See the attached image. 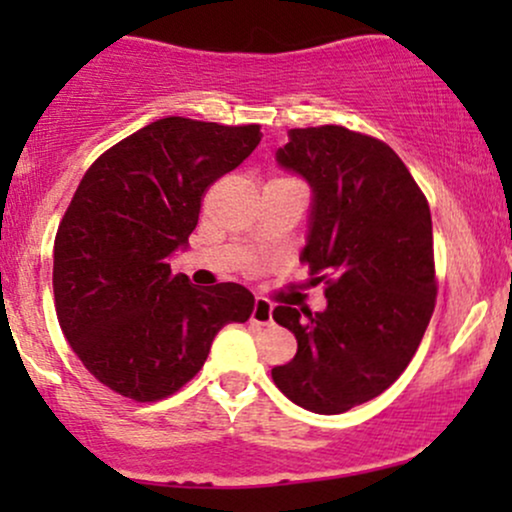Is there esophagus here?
<instances>
[{
    "instance_id": "obj_1",
    "label": "esophagus",
    "mask_w": 512,
    "mask_h": 512,
    "mask_svg": "<svg viewBox=\"0 0 512 512\" xmlns=\"http://www.w3.org/2000/svg\"><path fill=\"white\" fill-rule=\"evenodd\" d=\"M252 322L257 325H272L274 322V308L267 298H255V305H252Z\"/></svg>"
}]
</instances>
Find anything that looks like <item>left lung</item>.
<instances>
[{"mask_svg": "<svg viewBox=\"0 0 512 512\" xmlns=\"http://www.w3.org/2000/svg\"><path fill=\"white\" fill-rule=\"evenodd\" d=\"M276 161L313 187L301 262L325 281L327 308L276 305L298 351L272 378L298 407L342 414L395 383L424 339L438 293L431 209L390 146L346 127L291 129Z\"/></svg>", "mask_w": 512, "mask_h": 512, "instance_id": "left-lung-1", "label": "left lung"}]
</instances>
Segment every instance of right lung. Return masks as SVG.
<instances>
[{"label":"right lung","mask_w":512,"mask_h":512,"mask_svg":"<svg viewBox=\"0 0 512 512\" xmlns=\"http://www.w3.org/2000/svg\"><path fill=\"white\" fill-rule=\"evenodd\" d=\"M260 125L163 117L91 163L55 236L60 327L88 373L117 395L158 402L190 383L228 322H245V286L197 289L170 272L202 197L260 144Z\"/></svg>","instance_id":"obj_1"}]
</instances>
